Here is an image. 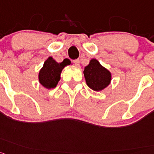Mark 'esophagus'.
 I'll list each match as a JSON object with an SVG mask.
<instances>
[{
  "mask_svg": "<svg viewBox=\"0 0 154 154\" xmlns=\"http://www.w3.org/2000/svg\"><path fill=\"white\" fill-rule=\"evenodd\" d=\"M73 63L75 64L77 66H80V60H79L78 59H77V60H73Z\"/></svg>",
  "mask_w": 154,
  "mask_h": 154,
  "instance_id": "obj_1",
  "label": "esophagus"
}]
</instances>
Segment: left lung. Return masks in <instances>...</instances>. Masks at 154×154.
Wrapping results in <instances>:
<instances>
[{
  "label": "left lung",
  "instance_id": "obj_1",
  "mask_svg": "<svg viewBox=\"0 0 154 154\" xmlns=\"http://www.w3.org/2000/svg\"><path fill=\"white\" fill-rule=\"evenodd\" d=\"M84 75L87 85L94 91H100L110 85L112 74L109 69L101 65L96 59L91 60L85 67Z\"/></svg>",
  "mask_w": 154,
  "mask_h": 154
}]
</instances>
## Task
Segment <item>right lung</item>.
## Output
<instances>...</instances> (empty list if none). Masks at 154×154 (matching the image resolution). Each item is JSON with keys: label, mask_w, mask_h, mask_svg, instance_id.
<instances>
[{"label": "right lung", "mask_w": 154, "mask_h": 154, "mask_svg": "<svg viewBox=\"0 0 154 154\" xmlns=\"http://www.w3.org/2000/svg\"><path fill=\"white\" fill-rule=\"evenodd\" d=\"M67 65H69L67 61L63 60L62 63H57L53 57H49L39 70L38 81L47 89L56 88L60 80V73L63 69Z\"/></svg>", "instance_id": "right-lung-1"}]
</instances>
